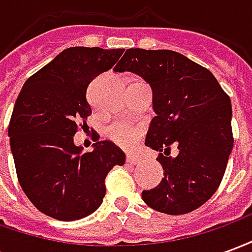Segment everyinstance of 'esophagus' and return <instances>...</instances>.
I'll use <instances>...</instances> for the list:
<instances>
[{
  "label": "esophagus",
  "instance_id": "esophagus-1",
  "mask_svg": "<svg viewBox=\"0 0 252 252\" xmlns=\"http://www.w3.org/2000/svg\"><path fill=\"white\" fill-rule=\"evenodd\" d=\"M140 162V158L136 155H126V163L129 164H137Z\"/></svg>",
  "mask_w": 252,
  "mask_h": 252
}]
</instances>
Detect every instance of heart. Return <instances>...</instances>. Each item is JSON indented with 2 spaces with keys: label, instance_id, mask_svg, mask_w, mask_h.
Returning a JSON list of instances; mask_svg holds the SVG:
<instances>
[{
  "label": "heart",
  "instance_id": "obj_1",
  "mask_svg": "<svg viewBox=\"0 0 252 252\" xmlns=\"http://www.w3.org/2000/svg\"><path fill=\"white\" fill-rule=\"evenodd\" d=\"M105 135L116 146L124 150H131L143 136V126L128 121H115L106 128Z\"/></svg>",
  "mask_w": 252,
  "mask_h": 252
}]
</instances>
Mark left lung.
<instances>
[{"label":"left lung","instance_id":"left-lung-1","mask_svg":"<svg viewBox=\"0 0 252 252\" xmlns=\"http://www.w3.org/2000/svg\"><path fill=\"white\" fill-rule=\"evenodd\" d=\"M131 71L153 88L154 117L146 146L159 151L163 178L143 190L150 208L185 215L216 193L233 147L231 98L208 68L170 50L129 48L113 68ZM177 145V157L169 155Z\"/></svg>","mask_w":252,"mask_h":252}]
</instances>
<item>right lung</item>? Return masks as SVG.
<instances>
[{
    "mask_svg": "<svg viewBox=\"0 0 252 252\" xmlns=\"http://www.w3.org/2000/svg\"><path fill=\"white\" fill-rule=\"evenodd\" d=\"M123 52L70 47L27 79L14 104L8 133L20 186L52 219L72 221L97 211L106 175L126 162L110 140L97 137L93 151L82 154L72 137L92 115L89 83L115 66Z\"/></svg>",
    "mask_w": 252,
    "mask_h": 252,
    "instance_id": "1",
    "label": "right lung"
}]
</instances>
